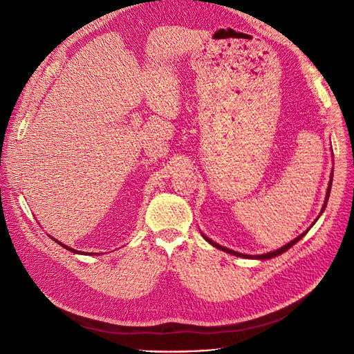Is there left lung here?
Listing matches in <instances>:
<instances>
[{
	"label": "left lung",
	"mask_w": 354,
	"mask_h": 354,
	"mask_svg": "<svg viewBox=\"0 0 354 354\" xmlns=\"http://www.w3.org/2000/svg\"><path fill=\"white\" fill-rule=\"evenodd\" d=\"M332 181H333V170H332V175H330V183H328V187H327V193H326V201H324V205H322V208H321V213H319V216L324 213V209H326V207H327V201H328V196H330V190H332ZM319 216L317 217V219H315V222H317L318 219H319ZM315 222L310 225V228L313 227L315 225ZM309 228V230H310ZM307 230V231H309ZM307 231H304L303 234H299L298 237H295L292 240V242H289V243H286L284 246H281V248H278V250H275V251H272V252H266V254H261V255H248V254H242V252H237V251H232V250H230V248H225V246H222V245H219V243H216V242H213L212 239H208L204 232H201L202 234V237H204L207 242L209 243V245H213V246H216L217 250H222V251H225V252H228V254H231V255H236V257H242V259H254V260H269V259H274V257H277V255H281L283 252H286L288 250H290V248L295 245L297 242H299V240H301L304 236H306V232Z\"/></svg>",
	"instance_id": "8db88e82"
}]
</instances>
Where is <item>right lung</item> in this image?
<instances>
[{
  "label": "right lung",
  "mask_w": 354,
  "mask_h": 354,
  "mask_svg": "<svg viewBox=\"0 0 354 354\" xmlns=\"http://www.w3.org/2000/svg\"><path fill=\"white\" fill-rule=\"evenodd\" d=\"M53 240H55V242H57L59 245H61V246H64L65 248V250H68V251H71V252H74V254H84L85 255V252H80V251H77V250H73V248H70V246H66V245H64L62 242H59V240H56L55 237H51ZM93 254V252H91ZM91 254H88V255H91ZM93 255H97V254H93Z\"/></svg>",
  "instance_id": "1"
}]
</instances>
